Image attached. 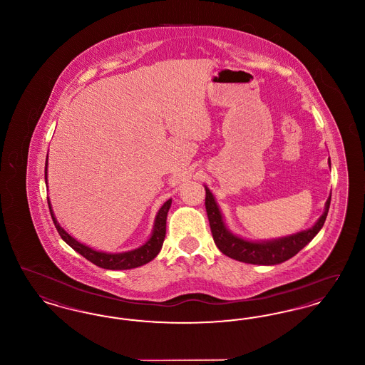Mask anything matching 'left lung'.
Masks as SVG:
<instances>
[{
	"label": "left lung",
	"mask_w": 365,
	"mask_h": 365,
	"mask_svg": "<svg viewBox=\"0 0 365 365\" xmlns=\"http://www.w3.org/2000/svg\"><path fill=\"white\" fill-rule=\"evenodd\" d=\"M205 191H207L205 208L208 213L209 226L213 235V241L219 247V250L234 260L242 261L247 264H259V265H274V264L289 260L295 256L307 243L311 242L313 237L324 225L331 202L330 195L326 202V210L323 212L317 223L307 231L298 232L286 238L275 240V241L250 242L235 237L227 230L223 223L222 213L212 192L209 191L208 187H205Z\"/></svg>",
	"instance_id": "left-lung-1"
}]
</instances>
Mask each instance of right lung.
<instances>
[{
	"label": "right lung",
	"mask_w": 365,
	"mask_h": 365,
	"mask_svg": "<svg viewBox=\"0 0 365 365\" xmlns=\"http://www.w3.org/2000/svg\"><path fill=\"white\" fill-rule=\"evenodd\" d=\"M48 157H46V167H45V182L48 183ZM171 200H168L167 202H164V205L160 208L156 216V222H155V228H153V234L150 237V240L145 243L143 246H140L135 250L131 252H124V253H103V252H97L93 250L91 247H88L83 243L78 242L76 240H73L70 234H67L60 225L57 223L54 213H53L52 207H51V201L48 200L49 209H51V215H52L53 223L56 226V230L58 231L60 237L70 245L73 250H76L79 255H82L85 259L91 261L93 264L105 268V269H131V268H137L140 267L149 261L153 260L158 255V252L161 250V246L165 238V225H167V215L171 207Z\"/></svg>",
	"instance_id": "add662e5"
}]
</instances>
